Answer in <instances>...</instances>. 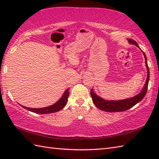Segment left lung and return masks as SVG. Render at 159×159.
I'll list each match as a JSON object with an SVG mask.
<instances>
[{"label":"left lung","mask_w":159,"mask_h":159,"mask_svg":"<svg viewBox=\"0 0 159 159\" xmlns=\"http://www.w3.org/2000/svg\"><path fill=\"white\" fill-rule=\"evenodd\" d=\"M128 41L130 43H131V44H134L137 46V47H139L138 43L134 41V40H133L131 39H128ZM141 51H142V50H141ZM143 54L145 57V60H146V66L148 71V76H147L146 83H145V85L143 87V89L141 90V92L139 94H137V96H134L133 98H130L121 100H106L102 98H100V96H97L96 94L94 93L93 89H92L90 92L91 96L92 98V100L94 104H95V105L99 109L102 110L104 111H107V112H121V111H125L130 109V108L135 105L136 104L139 102L141 100H143V98L146 94L148 83H149V79H150V71H149V67H148V66L147 58H146V54H145L143 52Z\"/></svg>","instance_id":"left-lung-1"}]
</instances>
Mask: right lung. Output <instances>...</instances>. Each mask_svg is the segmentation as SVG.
<instances>
[{
  "label": "right lung",
  "instance_id": "1",
  "mask_svg": "<svg viewBox=\"0 0 159 159\" xmlns=\"http://www.w3.org/2000/svg\"><path fill=\"white\" fill-rule=\"evenodd\" d=\"M69 89H67L65 91L62 97L57 101V102L52 104V105L50 107H47L44 108H39V109H32V108H29L26 107L21 105L23 108L27 109L31 112L35 113H39V114H47V113H55L57 111H59L61 109H62L63 108L66 106V104L67 102V98H68V96L70 95V92H68Z\"/></svg>",
  "mask_w": 159,
  "mask_h": 159
}]
</instances>
